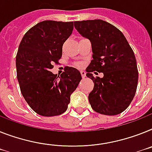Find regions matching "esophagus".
<instances>
[{
	"label": "esophagus",
	"mask_w": 152,
	"mask_h": 152,
	"mask_svg": "<svg viewBox=\"0 0 152 152\" xmlns=\"http://www.w3.org/2000/svg\"><path fill=\"white\" fill-rule=\"evenodd\" d=\"M80 73H81V76H82L83 79H84L86 77V72H85V71L82 70V71H80Z\"/></svg>",
	"instance_id": "esophagus-1"
}]
</instances>
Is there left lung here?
<instances>
[{"mask_svg": "<svg viewBox=\"0 0 152 152\" xmlns=\"http://www.w3.org/2000/svg\"><path fill=\"white\" fill-rule=\"evenodd\" d=\"M74 27L91 42L93 59L86 71L94 83L88 96L92 108L105 115L122 113L133 100L138 80L129 43L119 29L100 19L75 21ZM94 71L103 72L104 77L95 78L91 74Z\"/></svg>", "mask_w": 152, "mask_h": 152, "instance_id": "obj_1", "label": "left lung"}]
</instances>
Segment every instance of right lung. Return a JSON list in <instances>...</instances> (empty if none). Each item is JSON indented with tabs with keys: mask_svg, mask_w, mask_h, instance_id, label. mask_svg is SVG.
Masks as SVG:
<instances>
[{
	"mask_svg": "<svg viewBox=\"0 0 152 152\" xmlns=\"http://www.w3.org/2000/svg\"><path fill=\"white\" fill-rule=\"evenodd\" d=\"M72 30V21H42L25 33L19 45L18 81L25 100L39 115L52 117L64 113L82 79L73 67H66L60 76L50 71L62 56V45Z\"/></svg>",
	"mask_w": 152,
	"mask_h": 152,
	"instance_id": "obj_1",
	"label": "right lung"
}]
</instances>
